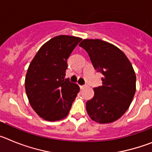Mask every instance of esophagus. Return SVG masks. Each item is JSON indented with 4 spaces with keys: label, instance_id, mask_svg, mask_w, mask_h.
<instances>
[{
    "label": "esophagus",
    "instance_id": "obj_1",
    "mask_svg": "<svg viewBox=\"0 0 152 152\" xmlns=\"http://www.w3.org/2000/svg\"><path fill=\"white\" fill-rule=\"evenodd\" d=\"M80 88L82 89V88H85V87H87V85H80Z\"/></svg>",
    "mask_w": 152,
    "mask_h": 152
}]
</instances>
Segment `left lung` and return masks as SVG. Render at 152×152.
<instances>
[{
  "mask_svg": "<svg viewBox=\"0 0 152 152\" xmlns=\"http://www.w3.org/2000/svg\"><path fill=\"white\" fill-rule=\"evenodd\" d=\"M79 46L103 75L102 86L94 88V96L87 101V112L99 123L116 121L128 110L135 95L136 76L132 65L120 49L107 42L84 39Z\"/></svg>",
  "mask_w": 152,
  "mask_h": 152,
  "instance_id": "1",
  "label": "left lung"
}]
</instances>
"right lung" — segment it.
Instances as JSON below:
<instances>
[{
	"instance_id": "obj_1",
	"label": "right lung",
	"mask_w": 152,
	"mask_h": 152,
	"mask_svg": "<svg viewBox=\"0 0 152 152\" xmlns=\"http://www.w3.org/2000/svg\"><path fill=\"white\" fill-rule=\"evenodd\" d=\"M81 41L61 35L44 44L31 61L25 88L31 107L40 117L57 121L68 116L80 91L77 84L64 78L68 57Z\"/></svg>"
}]
</instances>
